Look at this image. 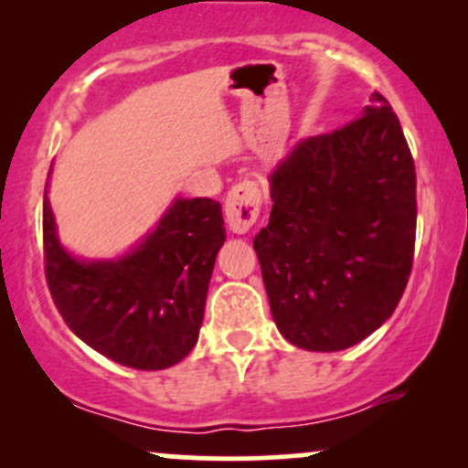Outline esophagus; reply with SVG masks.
<instances>
[{
    "label": "esophagus",
    "instance_id": "34e87169",
    "mask_svg": "<svg viewBox=\"0 0 468 468\" xmlns=\"http://www.w3.org/2000/svg\"><path fill=\"white\" fill-rule=\"evenodd\" d=\"M261 208V191L257 182L241 180L229 191L227 202H224V216L233 233H246L260 218Z\"/></svg>",
    "mask_w": 468,
    "mask_h": 468
}]
</instances>
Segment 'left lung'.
<instances>
[{
  "label": "left lung",
  "instance_id": "1",
  "mask_svg": "<svg viewBox=\"0 0 468 468\" xmlns=\"http://www.w3.org/2000/svg\"><path fill=\"white\" fill-rule=\"evenodd\" d=\"M271 197L252 246L279 332L310 352L356 346L399 305L416 244V166L388 99L299 143Z\"/></svg>",
  "mask_w": 468,
  "mask_h": 468
}]
</instances>
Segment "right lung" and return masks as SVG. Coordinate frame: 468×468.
Masks as SVG:
<instances>
[{
	"label": "right lung",
	"instance_id": "1",
	"mask_svg": "<svg viewBox=\"0 0 468 468\" xmlns=\"http://www.w3.org/2000/svg\"><path fill=\"white\" fill-rule=\"evenodd\" d=\"M224 239L219 202L178 197L132 252L80 261L58 244L44 196L46 282L58 314L92 350L133 369L171 367L193 350Z\"/></svg>",
	"mask_w": 468,
	"mask_h": 468
}]
</instances>
